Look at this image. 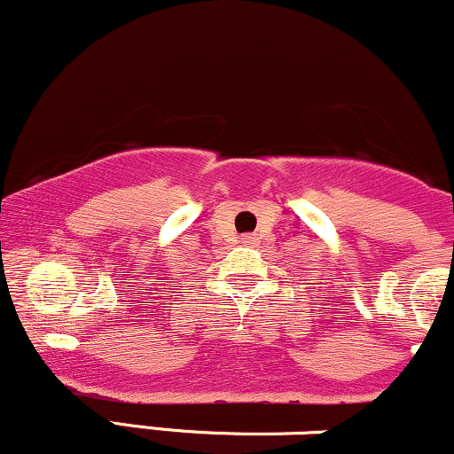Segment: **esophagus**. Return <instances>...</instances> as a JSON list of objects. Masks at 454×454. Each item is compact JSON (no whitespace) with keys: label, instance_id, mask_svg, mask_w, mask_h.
Masks as SVG:
<instances>
[{"label":"esophagus","instance_id":"obj_1","mask_svg":"<svg viewBox=\"0 0 454 454\" xmlns=\"http://www.w3.org/2000/svg\"><path fill=\"white\" fill-rule=\"evenodd\" d=\"M256 239H254V234H249V237H245V243H254Z\"/></svg>","mask_w":454,"mask_h":454}]
</instances>
